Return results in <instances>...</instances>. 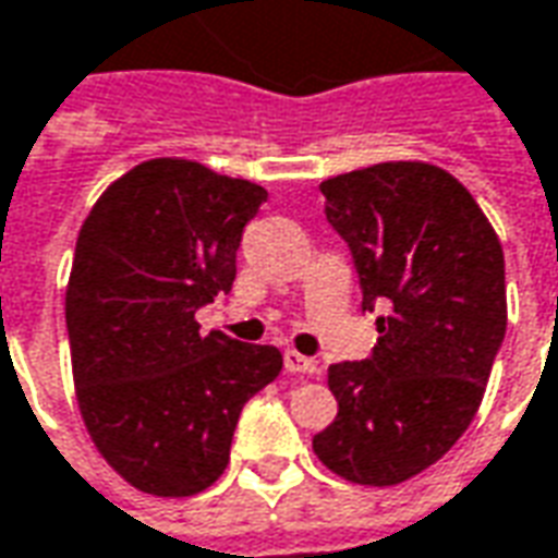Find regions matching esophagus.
Masks as SVG:
<instances>
[{
  "instance_id": "1",
  "label": "esophagus",
  "mask_w": 558,
  "mask_h": 558,
  "mask_svg": "<svg viewBox=\"0 0 558 558\" xmlns=\"http://www.w3.org/2000/svg\"><path fill=\"white\" fill-rule=\"evenodd\" d=\"M283 369L293 375H314L317 373V360L305 357V354H299V351H283Z\"/></svg>"
}]
</instances>
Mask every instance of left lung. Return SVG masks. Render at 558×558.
I'll return each instance as SVG.
<instances>
[{
	"label": "left lung",
	"mask_w": 558,
	"mask_h": 558,
	"mask_svg": "<svg viewBox=\"0 0 558 558\" xmlns=\"http://www.w3.org/2000/svg\"><path fill=\"white\" fill-rule=\"evenodd\" d=\"M327 222L357 268L378 342L329 366L339 415L314 437L332 473L397 486L468 430L507 332L504 250L452 173L388 161L320 183Z\"/></svg>",
	"instance_id": "1"
}]
</instances>
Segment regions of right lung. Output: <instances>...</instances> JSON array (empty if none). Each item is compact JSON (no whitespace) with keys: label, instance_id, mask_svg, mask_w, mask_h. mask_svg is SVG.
<instances>
[{"label":"right lung","instance_id":"1","mask_svg":"<svg viewBox=\"0 0 558 558\" xmlns=\"http://www.w3.org/2000/svg\"><path fill=\"white\" fill-rule=\"evenodd\" d=\"M263 185L155 158L106 189L75 241L66 287L75 397L94 446L140 492L185 498L229 464L241 409L278 378L275 344L201 332L229 293Z\"/></svg>","mask_w":558,"mask_h":558}]
</instances>
